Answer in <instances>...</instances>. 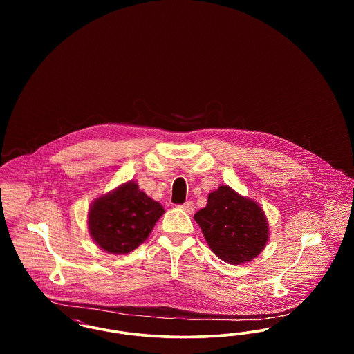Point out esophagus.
<instances>
[{
    "label": "esophagus",
    "mask_w": 354,
    "mask_h": 354,
    "mask_svg": "<svg viewBox=\"0 0 354 354\" xmlns=\"http://www.w3.org/2000/svg\"><path fill=\"white\" fill-rule=\"evenodd\" d=\"M179 207L187 214H192L195 211V204H194V202H191V201L185 202V204H180Z\"/></svg>",
    "instance_id": "obj_1"
}]
</instances>
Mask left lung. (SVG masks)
<instances>
[{
    "label": "left lung",
    "instance_id": "8db88e82",
    "mask_svg": "<svg viewBox=\"0 0 354 354\" xmlns=\"http://www.w3.org/2000/svg\"><path fill=\"white\" fill-rule=\"evenodd\" d=\"M194 219L212 252L232 266L253 260L268 241V221L261 207L228 185L212 191Z\"/></svg>",
    "mask_w": 354,
    "mask_h": 354
}]
</instances>
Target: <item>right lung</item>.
I'll return each mask as SVG.
<instances>
[{"mask_svg": "<svg viewBox=\"0 0 354 354\" xmlns=\"http://www.w3.org/2000/svg\"><path fill=\"white\" fill-rule=\"evenodd\" d=\"M163 214L160 203L149 198L135 182H127L91 204L87 223L90 235L103 251L123 254L149 237Z\"/></svg>", "mask_w": 354, "mask_h": 354, "instance_id": "1", "label": "right lung"}]
</instances>
